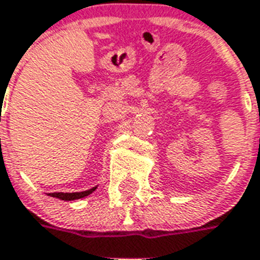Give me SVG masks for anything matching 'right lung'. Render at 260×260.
<instances>
[{"label":"right lung","instance_id":"right-lung-1","mask_svg":"<svg viewBox=\"0 0 260 260\" xmlns=\"http://www.w3.org/2000/svg\"><path fill=\"white\" fill-rule=\"evenodd\" d=\"M96 187H92V189L86 190V191H81V193H49L48 196L51 197H56L59 200H64V201H73V200L84 199L86 196H89L92 191H95Z\"/></svg>","mask_w":260,"mask_h":260}]
</instances>
